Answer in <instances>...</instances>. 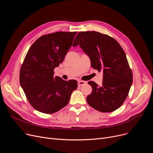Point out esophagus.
Returning <instances> with one entry per match:
<instances>
[{
  "label": "esophagus",
  "mask_w": 153,
  "mask_h": 153,
  "mask_svg": "<svg viewBox=\"0 0 153 153\" xmlns=\"http://www.w3.org/2000/svg\"><path fill=\"white\" fill-rule=\"evenodd\" d=\"M87 84L86 81H79L78 82V86H82Z\"/></svg>",
  "instance_id": "obj_1"
}]
</instances>
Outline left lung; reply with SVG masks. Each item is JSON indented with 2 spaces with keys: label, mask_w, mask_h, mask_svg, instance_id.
Here are the masks:
<instances>
[{
  "label": "left lung",
  "mask_w": 153,
  "mask_h": 153,
  "mask_svg": "<svg viewBox=\"0 0 153 153\" xmlns=\"http://www.w3.org/2000/svg\"><path fill=\"white\" fill-rule=\"evenodd\" d=\"M77 45L89 57L91 67L103 72L101 86L88 82L92 92L87 102L101 112L116 110L126 99L133 82L132 72L122 46L114 38L95 31L79 32L72 46Z\"/></svg>",
  "instance_id": "8db88e82"
}]
</instances>
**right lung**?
Instances as JSON below:
<instances>
[{"mask_svg":"<svg viewBox=\"0 0 153 153\" xmlns=\"http://www.w3.org/2000/svg\"><path fill=\"white\" fill-rule=\"evenodd\" d=\"M77 33L59 31L45 35L31 46L22 65L20 84L35 110L53 114L66 106L77 87L76 80L54 77V69L63 61Z\"/></svg>","mask_w":153,"mask_h":153,"instance_id":"add662e5","label":"right lung"}]
</instances>
